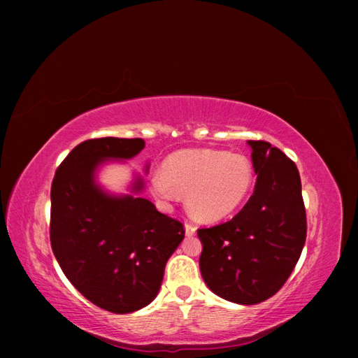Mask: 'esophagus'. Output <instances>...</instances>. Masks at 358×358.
<instances>
[{"instance_id": "34e87169", "label": "esophagus", "mask_w": 358, "mask_h": 358, "mask_svg": "<svg viewBox=\"0 0 358 358\" xmlns=\"http://www.w3.org/2000/svg\"><path fill=\"white\" fill-rule=\"evenodd\" d=\"M185 232H186L187 237H192V235L196 232V227L192 223H186L185 224Z\"/></svg>"}]
</instances>
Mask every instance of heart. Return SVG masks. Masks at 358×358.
<instances>
[{"label":"heart","instance_id":"1","mask_svg":"<svg viewBox=\"0 0 358 358\" xmlns=\"http://www.w3.org/2000/svg\"><path fill=\"white\" fill-rule=\"evenodd\" d=\"M254 180V166L246 155L189 149L166 159L163 172L152 177V189L163 200L186 194L187 209L195 218L218 222L246 201Z\"/></svg>","mask_w":358,"mask_h":358}]
</instances>
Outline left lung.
Segmentation results:
<instances>
[{
  "mask_svg": "<svg viewBox=\"0 0 358 358\" xmlns=\"http://www.w3.org/2000/svg\"><path fill=\"white\" fill-rule=\"evenodd\" d=\"M254 194L237 215L199 229L204 283L222 299L257 305L291 275L306 241V210L295 163L268 141H252Z\"/></svg>",
  "mask_w": 358,
  "mask_h": 358,
  "instance_id": "left-lung-1",
  "label": "left lung"
}]
</instances>
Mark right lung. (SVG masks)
Listing matches in <instances>:
<instances>
[{
    "mask_svg": "<svg viewBox=\"0 0 358 358\" xmlns=\"http://www.w3.org/2000/svg\"><path fill=\"white\" fill-rule=\"evenodd\" d=\"M143 149L141 138L83 141L58 166L50 189V245L59 268L89 301L113 314L155 299L166 263L185 238L178 220L135 195L144 187L141 177L131 195H112L96 183L103 163Z\"/></svg>",
    "mask_w": 358,
    "mask_h": 358,
    "instance_id": "obj_1",
    "label": "right lung"
}]
</instances>
